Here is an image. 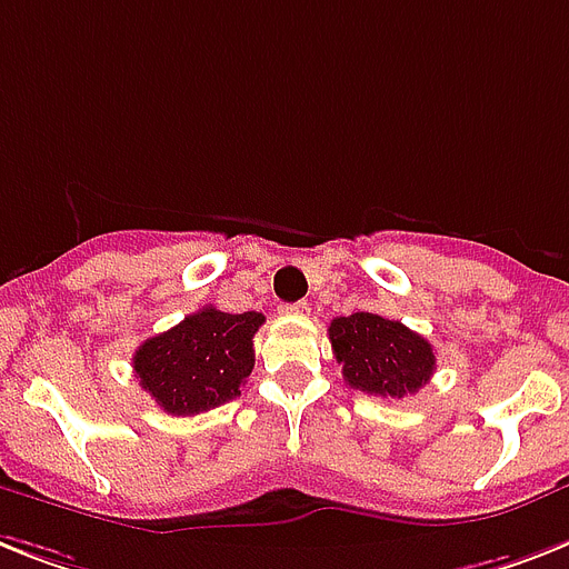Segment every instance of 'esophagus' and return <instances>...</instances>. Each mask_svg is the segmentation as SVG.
<instances>
[{
  "label": "esophagus",
  "mask_w": 569,
  "mask_h": 569,
  "mask_svg": "<svg viewBox=\"0 0 569 569\" xmlns=\"http://www.w3.org/2000/svg\"><path fill=\"white\" fill-rule=\"evenodd\" d=\"M281 313H288V317H305V313H311V305H308V302L281 305Z\"/></svg>",
  "instance_id": "1"
}]
</instances>
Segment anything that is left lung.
Masks as SVG:
<instances>
[{"label":"left lung","instance_id":"obj_1","mask_svg":"<svg viewBox=\"0 0 569 569\" xmlns=\"http://www.w3.org/2000/svg\"><path fill=\"white\" fill-rule=\"evenodd\" d=\"M328 340L342 363V380L366 396H412L436 369L433 346L425 337L378 313L331 319Z\"/></svg>","mask_w":569,"mask_h":569}]
</instances>
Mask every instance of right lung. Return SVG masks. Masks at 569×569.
I'll list each match as a JSON object with an SVG mask.
<instances>
[{"instance_id":"add662e5","label":"right lung","mask_w":569,"mask_h":569,"mask_svg":"<svg viewBox=\"0 0 569 569\" xmlns=\"http://www.w3.org/2000/svg\"><path fill=\"white\" fill-rule=\"evenodd\" d=\"M264 317L200 308L180 326L144 340L133 355L136 378L171 416H197L241 396L256 366L252 337Z\"/></svg>"}]
</instances>
